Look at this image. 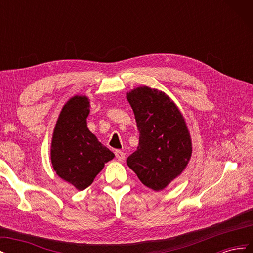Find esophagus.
I'll list each match as a JSON object with an SVG mask.
<instances>
[{
  "label": "esophagus",
  "mask_w": 253,
  "mask_h": 253,
  "mask_svg": "<svg viewBox=\"0 0 253 253\" xmlns=\"http://www.w3.org/2000/svg\"><path fill=\"white\" fill-rule=\"evenodd\" d=\"M115 155H116V158L119 160V162H124L126 158V154L120 150H117L116 152H115Z\"/></svg>",
  "instance_id": "34e87169"
}]
</instances>
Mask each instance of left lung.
I'll list each match as a JSON object with an SVG mask.
<instances>
[{"label": "left lung", "mask_w": 253, "mask_h": 253, "mask_svg": "<svg viewBox=\"0 0 253 253\" xmlns=\"http://www.w3.org/2000/svg\"><path fill=\"white\" fill-rule=\"evenodd\" d=\"M126 99L139 131V144L126 164L144 186L160 191L181 174L192 154L185 118L170 97L155 88H134Z\"/></svg>", "instance_id": "1"}]
</instances>
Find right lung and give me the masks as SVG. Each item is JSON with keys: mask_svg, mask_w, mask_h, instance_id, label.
Segmentation results:
<instances>
[{"mask_svg": "<svg viewBox=\"0 0 253 253\" xmlns=\"http://www.w3.org/2000/svg\"><path fill=\"white\" fill-rule=\"evenodd\" d=\"M88 114L86 96L71 98L59 115L51 140L53 170L80 191L90 186L104 164L115 157L87 128Z\"/></svg>", "mask_w": 253, "mask_h": 253, "instance_id": "1", "label": "right lung"}]
</instances>
